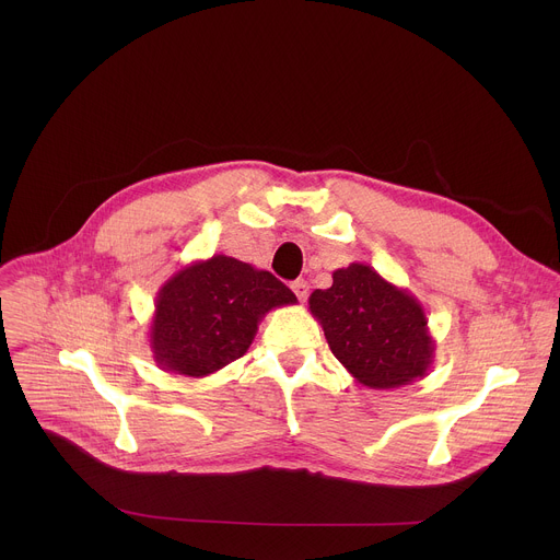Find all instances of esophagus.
<instances>
[{
	"instance_id": "obj_1",
	"label": "esophagus",
	"mask_w": 560,
	"mask_h": 560,
	"mask_svg": "<svg viewBox=\"0 0 560 560\" xmlns=\"http://www.w3.org/2000/svg\"><path fill=\"white\" fill-rule=\"evenodd\" d=\"M292 292L296 294V299L299 301H305L307 299V294H310V283L305 281V279H296V281H292Z\"/></svg>"
}]
</instances>
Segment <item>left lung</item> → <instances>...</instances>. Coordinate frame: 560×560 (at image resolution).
Instances as JSON below:
<instances>
[{
  "instance_id": "left-lung-1",
  "label": "left lung",
  "mask_w": 560,
  "mask_h": 560,
  "mask_svg": "<svg viewBox=\"0 0 560 560\" xmlns=\"http://www.w3.org/2000/svg\"><path fill=\"white\" fill-rule=\"evenodd\" d=\"M310 312L352 378L372 389H394L423 378L436 343L421 301L354 261L332 272L328 290H314Z\"/></svg>"
}]
</instances>
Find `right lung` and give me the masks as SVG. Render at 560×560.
I'll return each mask as SVG.
<instances>
[{
    "label": "right lung",
    "mask_w": 560,
    "mask_h": 560,
    "mask_svg": "<svg viewBox=\"0 0 560 560\" xmlns=\"http://www.w3.org/2000/svg\"><path fill=\"white\" fill-rule=\"evenodd\" d=\"M294 303V292L268 270L225 255L192 261L154 296L152 359L171 374H214L248 352L270 310Z\"/></svg>",
    "instance_id": "obj_1"
}]
</instances>
